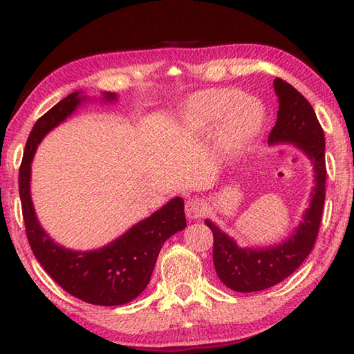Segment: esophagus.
Wrapping results in <instances>:
<instances>
[{
    "label": "esophagus",
    "instance_id": "34e87169",
    "mask_svg": "<svg viewBox=\"0 0 354 354\" xmlns=\"http://www.w3.org/2000/svg\"><path fill=\"white\" fill-rule=\"evenodd\" d=\"M207 212V203L199 197L188 199L185 203V216L190 220H199Z\"/></svg>",
    "mask_w": 354,
    "mask_h": 354
}]
</instances>
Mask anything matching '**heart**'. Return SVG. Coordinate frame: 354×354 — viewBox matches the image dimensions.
Returning <instances> with one entry per match:
<instances>
[{"label": "heart", "instance_id": "obj_1", "mask_svg": "<svg viewBox=\"0 0 354 354\" xmlns=\"http://www.w3.org/2000/svg\"><path fill=\"white\" fill-rule=\"evenodd\" d=\"M241 97L234 88H209L194 95L184 105V128L192 134H207L218 125L220 140L227 149H248L261 134L266 110L258 100Z\"/></svg>", "mask_w": 354, "mask_h": 354}]
</instances>
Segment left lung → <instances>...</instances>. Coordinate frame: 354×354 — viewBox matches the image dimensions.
<instances>
[{
  "mask_svg": "<svg viewBox=\"0 0 354 354\" xmlns=\"http://www.w3.org/2000/svg\"><path fill=\"white\" fill-rule=\"evenodd\" d=\"M273 86L279 110L268 143H290L305 153L314 169V187L299 226L285 241L270 248H238L234 238L221 232L211 220H205L214 235L212 261L217 276L227 288L238 292L267 290L294 273L314 248L322 223L326 197L323 128L312 105L300 92L281 78H276Z\"/></svg>",
  "mask_w": 354,
  "mask_h": 354,
  "instance_id": "left-lung-1",
  "label": "left lung"
}]
</instances>
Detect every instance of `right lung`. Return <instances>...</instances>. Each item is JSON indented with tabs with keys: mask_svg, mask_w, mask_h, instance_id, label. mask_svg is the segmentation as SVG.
Returning <instances> with one entry per match:
<instances>
[{
	"mask_svg": "<svg viewBox=\"0 0 354 354\" xmlns=\"http://www.w3.org/2000/svg\"><path fill=\"white\" fill-rule=\"evenodd\" d=\"M116 100V93H102L105 102ZM84 101L87 97L83 93L73 92L46 111L32 127L19 169L22 216L32 253L66 292L92 305L119 306L145 291L162 244L187 226L184 201L180 197L169 201L104 248L81 252L57 244L40 226L32 207L31 162L44 137L68 119Z\"/></svg>",
	"mask_w": 354,
	"mask_h": 354,
	"instance_id": "obj_1",
	"label": "right lung"
}]
</instances>
